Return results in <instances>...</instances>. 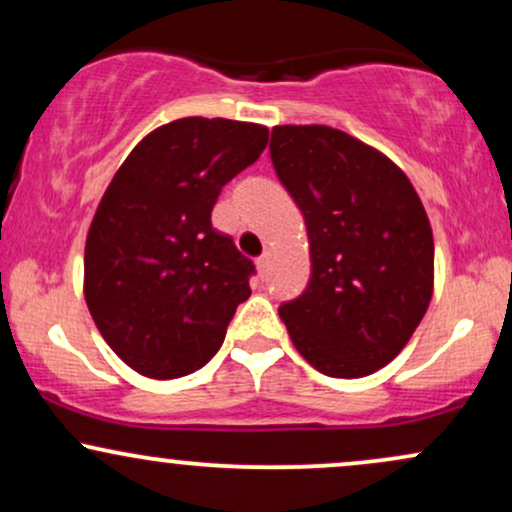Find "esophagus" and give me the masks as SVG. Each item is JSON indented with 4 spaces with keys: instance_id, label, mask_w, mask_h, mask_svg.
<instances>
[{
    "instance_id": "1",
    "label": "esophagus",
    "mask_w": 512,
    "mask_h": 512,
    "mask_svg": "<svg viewBox=\"0 0 512 512\" xmlns=\"http://www.w3.org/2000/svg\"><path fill=\"white\" fill-rule=\"evenodd\" d=\"M269 262H272V255H269V252H264V255L257 257V272L262 276L269 272Z\"/></svg>"
}]
</instances>
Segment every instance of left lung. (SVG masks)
<instances>
[{
	"instance_id": "left-lung-1",
	"label": "left lung",
	"mask_w": 512,
	"mask_h": 512,
	"mask_svg": "<svg viewBox=\"0 0 512 512\" xmlns=\"http://www.w3.org/2000/svg\"><path fill=\"white\" fill-rule=\"evenodd\" d=\"M274 170L310 240L308 289L279 308L291 342L330 378L387 366L433 296V233L407 175L385 154L325 125H281Z\"/></svg>"
}]
</instances>
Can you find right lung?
<instances>
[{
    "label": "right lung",
    "instance_id": "add662e5",
    "mask_svg": "<svg viewBox=\"0 0 512 512\" xmlns=\"http://www.w3.org/2000/svg\"><path fill=\"white\" fill-rule=\"evenodd\" d=\"M269 129L182 117L132 149L88 228L84 296L129 368L170 380L209 363L255 264L211 226L223 185L260 158Z\"/></svg>",
    "mask_w": 512,
    "mask_h": 512
}]
</instances>
